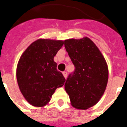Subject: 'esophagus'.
<instances>
[{
	"mask_svg": "<svg viewBox=\"0 0 127 127\" xmlns=\"http://www.w3.org/2000/svg\"><path fill=\"white\" fill-rule=\"evenodd\" d=\"M63 76H64V77L65 78H67V72H63Z\"/></svg>",
	"mask_w": 127,
	"mask_h": 127,
	"instance_id": "obj_1",
	"label": "esophagus"
}]
</instances>
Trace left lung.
I'll list each match as a JSON object with an SVG mask.
<instances>
[{
    "instance_id": "1",
    "label": "left lung",
    "mask_w": 127,
    "mask_h": 127,
    "mask_svg": "<svg viewBox=\"0 0 127 127\" xmlns=\"http://www.w3.org/2000/svg\"><path fill=\"white\" fill-rule=\"evenodd\" d=\"M64 47L75 67L64 89L74 107L87 109L104 94L108 81L107 64L95 44L87 37L64 40Z\"/></svg>"
}]
</instances>
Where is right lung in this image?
I'll return each instance as SVG.
<instances>
[{
  "label": "right lung",
  "mask_w": 127,
  "mask_h": 127,
  "mask_svg": "<svg viewBox=\"0 0 127 127\" xmlns=\"http://www.w3.org/2000/svg\"><path fill=\"white\" fill-rule=\"evenodd\" d=\"M63 44L62 40L39 39L31 44L20 58L17 82L23 96L33 106L46 105L56 89L65 82L53 60Z\"/></svg>",
  "instance_id": "obj_1"
}]
</instances>
